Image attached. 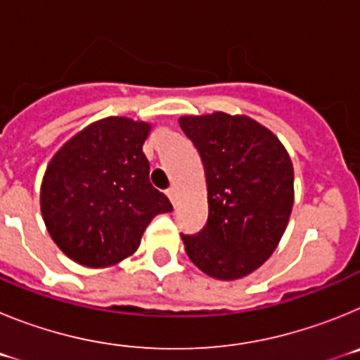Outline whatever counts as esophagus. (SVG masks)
Masks as SVG:
<instances>
[{
	"instance_id": "34e87169",
	"label": "esophagus",
	"mask_w": 360,
	"mask_h": 360,
	"mask_svg": "<svg viewBox=\"0 0 360 360\" xmlns=\"http://www.w3.org/2000/svg\"><path fill=\"white\" fill-rule=\"evenodd\" d=\"M165 195H167V198L171 200V202H176V189L174 187H169V189L165 191Z\"/></svg>"
}]
</instances>
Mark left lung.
I'll list each match as a JSON object with an SVG mask.
<instances>
[{
    "label": "left lung",
    "mask_w": 360,
    "mask_h": 360,
    "mask_svg": "<svg viewBox=\"0 0 360 360\" xmlns=\"http://www.w3.org/2000/svg\"><path fill=\"white\" fill-rule=\"evenodd\" d=\"M203 162L209 218L182 234L189 259L216 279H240L263 265L287 229L294 167L278 136L245 115L180 117Z\"/></svg>",
    "instance_id": "8db88e82"
}]
</instances>
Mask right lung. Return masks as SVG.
Returning a JSON list of instances; mask_svg holds the SVG:
<instances>
[{"mask_svg": "<svg viewBox=\"0 0 360 360\" xmlns=\"http://www.w3.org/2000/svg\"><path fill=\"white\" fill-rule=\"evenodd\" d=\"M148 122L97 120L50 160L41 184V212L56 245L79 265L101 269L131 256L153 218L173 211L149 182L142 146Z\"/></svg>", "mask_w": 360, "mask_h": 360, "instance_id": "add662e5", "label": "right lung"}]
</instances>
